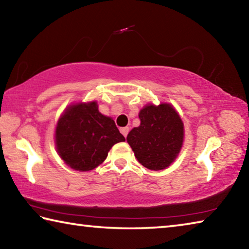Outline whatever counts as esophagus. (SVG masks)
<instances>
[{
	"mask_svg": "<svg viewBox=\"0 0 249 249\" xmlns=\"http://www.w3.org/2000/svg\"><path fill=\"white\" fill-rule=\"evenodd\" d=\"M128 132H129V128H128V127H123V128H121V133L124 135V137L127 136Z\"/></svg>",
	"mask_w": 249,
	"mask_h": 249,
	"instance_id": "esophagus-1",
	"label": "esophagus"
}]
</instances>
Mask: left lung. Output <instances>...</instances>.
<instances>
[{"mask_svg": "<svg viewBox=\"0 0 249 249\" xmlns=\"http://www.w3.org/2000/svg\"><path fill=\"white\" fill-rule=\"evenodd\" d=\"M141 125L127 135V142L142 166L162 170L174 161L183 142V123L170 104L146 105L140 112Z\"/></svg>", "mask_w": 249, "mask_h": 249, "instance_id": "8db88e82", "label": "left lung"}]
</instances>
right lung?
<instances>
[{"label":"right lung","mask_w":249,"mask_h":249,"mask_svg":"<svg viewBox=\"0 0 249 249\" xmlns=\"http://www.w3.org/2000/svg\"><path fill=\"white\" fill-rule=\"evenodd\" d=\"M125 138L111 117L101 114L96 102L71 105L59 119L56 146L61 159L74 170L89 171Z\"/></svg>","instance_id":"1"}]
</instances>
